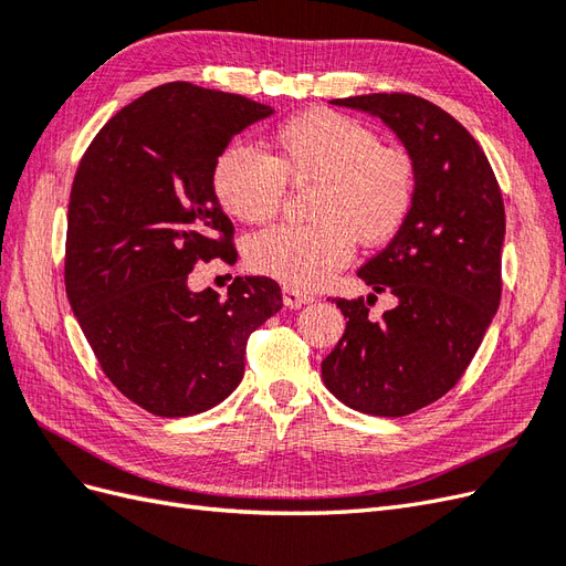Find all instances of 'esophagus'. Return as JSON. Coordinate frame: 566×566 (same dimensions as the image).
I'll return each mask as SVG.
<instances>
[{
    "mask_svg": "<svg viewBox=\"0 0 566 566\" xmlns=\"http://www.w3.org/2000/svg\"><path fill=\"white\" fill-rule=\"evenodd\" d=\"M283 302L285 306H290V310H300L304 304H312L314 295L300 293V290H293V287H283Z\"/></svg>",
    "mask_w": 566,
    "mask_h": 566,
    "instance_id": "34e87169",
    "label": "esophagus"
}]
</instances>
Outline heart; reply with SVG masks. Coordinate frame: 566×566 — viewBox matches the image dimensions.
I'll list each match as a JSON object with an SVG mask.
<instances>
[{
  "label": "heart",
  "mask_w": 566,
  "mask_h": 566,
  "mask_svg": "<svg viewBox=\"0 0 566 566\" xmlns=\"http://www.w3.org/2000/svg\"><path fill=\"white\" fill-rule=\"evenodd\" d=\"M285 181L316 184L312 227H276L248 241L252 271L293 290H314L347 266L354 241L375 248L401 231L416 202L408 150L380 144L364 123L335 111H306L273 134V156L227 146L212 165L214 196L229 214L262 224L276 217Z\"/></svg>",
  "instance_id": "b5f03b06"
}]
</instances>
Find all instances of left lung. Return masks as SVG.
<instances>
[{
    "mask_svg": "<svg viewBox=\"0 0 566 566\" xmlns=\"http://www.w3.org/2000/svg\"><path fill=\"white\" fill-rule=\"evenodd\" d=\"M399 136L416 165V202L391 243L358 269L375 293L397 297L380 321L378 300H333L345 335L323 358V382L361 413L401 418L441 399L474 358L501 304L505 208L499 181L447 111L413 94L335 98Z\"/></svg>",
    "mask_w": 566,
    "mask_h": 566,
    "instance_id": "8db88e82",
    "label": "left lung"
}]
</instances>
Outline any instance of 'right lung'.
I'll return each instance as SVG.
<instances>
[{"instance_id": "obj_1", "label": "right lung", "mask_w": 566, "mask_h": 566, "mask_svg": "<svg viewBox=\"0 0 566 566\" xmlns=\"http://www.w3.org/2000/svg\"><path fill=\"white\" fill-rule=\"evenodd\" d=\"M273 113L245 96L167 82L115 113L84 150L65 235V293L106 378L160 418H186L241 385L252 331L283 306L266 276L221 300L188 273L235 262L212 165Z\"/></svg>"}]
</instances>
